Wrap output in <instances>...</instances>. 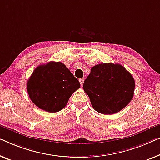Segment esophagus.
Listing matches in <instances>:
<instances>
[{
    "instance_id": "1",
    "label": "esophagus",
    "mask_w": 160,
    "mask_h": 160,
    "mask_svg": "<svg viewBox=\"0 0 160 160\" xmlns=\"http://www.w3.org/2000/svg\"><path fill=\"white\" fill-rule=\"evenodd\" d=\"M79 81H80V83L81 85H83V83H84V81H85V78H80V79H79Z\"/></svg>"
}]
</instances>
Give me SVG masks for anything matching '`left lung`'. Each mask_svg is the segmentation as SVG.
Masks as SVG:
<instances>
[{"label": "left lung", "instance_id": "obj_1", "mask_svg": "<svg viewBox=\"0 0 160 160\" xmlns=\"http://www.w3.org/2000/svg\"><path fill=\"white\" fill-rule=\"evenodd\" d=\"M135 80L120 64L101 63L91 68L83 89L95 111L106 115L116 113L129 103Z\"/></svg>", "mask_w": 160, "mask_h": 160}]
</instances>
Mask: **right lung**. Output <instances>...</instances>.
I'll return each mask as SVG.
<instances>
[{
  "mask_svg": "<svg viewBox=\"0 0 160 160\" xmlns=\"http://www.w3.org/2000/svg\"><path fill=\"white\" fill-rule=\"evenodd\" d=\"M27 85L33 103L49 113L65 108L71 95L80 87L79 81L63 63L53 61L38 66Z\"/></svg>",
  "mask_w": 160,
  "mask_h": 160,
  "instance_id": "obj_1",
  "label": "right lung"
}]
</instances>
